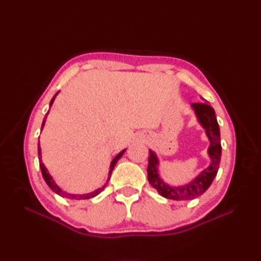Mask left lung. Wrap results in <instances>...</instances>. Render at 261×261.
<instances>
[{
    "instance_id": "8db88e82",
    "label": "left lung",
    "mask_w": 261,
    "mask_h": 261,
    "mask_svg": "<svg viewBox=\"0 0 261 261\" xmlns=\"http://www.w3.org/2000/svg\"><path fill=\"white\" fill-rule=\"evenodd\" d=\"M192 107L195 111L198 121L206 131L211 146L208 148V154L211 157V165L204 169L195 179L190 184L179 187H171L160 179L158 175V159L151 150L149 151L148 158V180L150 185L156 190L160 195L176 201H186L194 199L207 190L212 184L214 177L218 174L220 160H221V141H220V127L216 121L214 109L208 103H193Z\"/></svg>"
}]
</instances>
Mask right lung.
I'll return each mask as SVG.
<instances>
[{
	"label": "right lung",
	"mask_w": 261,
	"mask_h": 261,
	"mask_svg": "<svg viewBox=\"0 0 261 261\" xmlns=\"http://www.w3.org/2000/svg\"><path fill=\"white\" fill-rule=\"evenodd\" d=\"M56 95H57V93H56ZM56 95H55L53 98H51V101H50V105L54 103V101H55V97H56ZM47 115H48V113L46 114V116H45V119H43V122H42V126L45 125V122H46V119H47ZM38 151H39V165H40V168H41V174H42V177H43V179L46 180V182H47V185L51 188V190L55 192V193H57L58 195H60V196H63V197H66V198H70V199H88V198H92V197H94V196H96V195H98L99 193H101L102 191H103V188L105 187H102V188H98V190H96L95 192H93V193H90V194H85V195H71V194H68V193H65V192H63L62 190H60V188L56 185V182L54 181V179L51 178V176L49 175V173L47 171V168L45 167V165L42 164V162H41V153H40V148H39V143H38ZM124 151L125 150H122L118 156H116L113 160H112V163H111V166H110V175H111V173H112V170H113V168H114V166H115V164L118 163V160L122 157V154L124 153Z\"/></svg>",
	"instance_id": "1"
}]
</instances>
